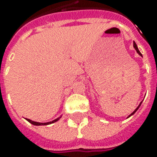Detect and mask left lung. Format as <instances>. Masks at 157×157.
Listing matches in <instances>:
<instances>
[{
    "mask_svg": "<svg viewBox=\"0 0 157 157\" xmlns=\"http://www.w3.org/2000/svg\"><path fill=\"white\" fill-rule=\"evenodd\" d=\"M134 48H135V49H136V52H137V53H138V54H139V55H140V56H142V53H141V52H140V51H139V50H138V47H137V45H136V43H135V42H134ZM141 104H142V102H141V103H140V105H138V106H137V108H136V110H135V111L133 112V113H131V114H130L129 116H128V117H130V116H131V115H133V114H134V113H136V111H137V110H138V108H139V107H140V105H141Z\"/></svg>",
    "mask_w": 157,
    "mask_h": 157,
    "instance_id": "obj_1",
    "label": "left lung"
}]
</instances>
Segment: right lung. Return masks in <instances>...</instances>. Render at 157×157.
Masks as SVG:
<instances>
[{
	"mask_svg": "<svg viewBox=\"0 0 157 157\" xmlns=\"http://www.w3.org/2000/svg\"><path fill=\"white\" fill-rule=\"evenodd\" d=\"M61 118V116L60 117H58L57 119H56V120H54V121H50V122H45V123H42V122H36V121H31V120H29V119H26L29 122V123L33 124V125H35V126H44V125H49V124H52V123H54V122H56V121H57L59 119Z\"/></svg>",
	"mask_w": 157,
	"mask_h": 157,
	"instance_id": "add662e5",
	"label": "right lung"
}]
</instances>
